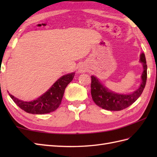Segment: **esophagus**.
I'll return each instance as SVG.
<instances>
[{"mask_svg": "<svg viewBox=\"0 0 157 157\" xmlns=\"http://www.w3.org/2000/svg\"><path fill=\"white\" fill-rule=\"evenodd\" d=\"M87 71V69H86V67H79V71L80 72V73H84V72H85V71Z\"/></svg>", "mask_w": 157, "mask_h": 157, "instance_id": "obj_1", "label": "esophagus"}]
</instances>
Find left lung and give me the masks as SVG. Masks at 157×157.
Wrapping results in <instances>:
<instances>
[{
	"mask_svg": "<svg viewBox=\"0 0 157 157\" xmlns=\"http://www.w3.org/2000/svg\"><path fill=\"white\" fill-rule=\"evenodd\" d=\"M140 62L144 68L141 76L142 82L140 88L131 94H119L109 90L98 81L97 78L92 75L91 94L96 105L109 111H121L132 105L142 94L147 79V65L144 53L140 55Z\"/></svg>",
	"mask_w": 157,
	"mask_h": 157,
	"instance_id": "obj_1",
	"label": "left lung"
}]
</instances>
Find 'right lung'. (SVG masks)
<instances>
[{
	"label": "right lung",
	"instance_id": "add662e5",
	"mask_svg": "<svg viewBox=\"0 0 157 157\" xmlns=\"http://www.w3.org/2000/svg\"><path fill=\"white\" fill-rule=\"evenodd\" d=\"M74 75L73 72L62 76L47 92L33 101L25 102L10 94L9 96L19 107L28 113L40 115L49 113L59 108L67 86L73 80Z\"/></svg>",
	"mask_w": 157,
	"mask_h": 157
}]
</instances>
